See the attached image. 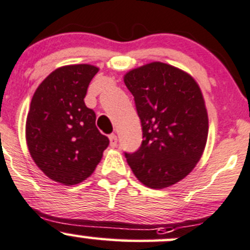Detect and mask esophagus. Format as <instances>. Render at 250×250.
<instances>
[{
	"label": "esophagus",
	"mask_w": 250,
	"mask_h": 250,
	"mask_svg": "<svg viewBox=\"0 0 250 250\" xmlns=\"http://www.w3.org/2000/svg\"><path fill=\"white\" fill-rule=\"evenodd\" d=\"M109 140H110V146L111 147H116L117 146L116 134H110V135H109Z\"/></svg>",
	"instance_id": "1"
}]
</instances>
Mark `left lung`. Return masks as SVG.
Here are the masks:
<instances>
[{
    "instance_id": "left-lung-1",
    "label": "left lung",
    "mask_w": 250,
    "mask_h": 250,
    "mask_svg": "<svg viewBox=\"0 0 250 250\" xmlns=\"http://www.w3.org/2000/svg\"><path fill=\"white\" fill-rule=\"evenodd\" d=\"M141 121L142 142L125 152L142 184L164 188L185 178L207 145L209 121L202 91L190 75L154 62L125 76Z\"/></svg>"
}]
</instances>
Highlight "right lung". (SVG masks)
I'll use <instances>...</instances> for the list:
<instances>
[{
  "label": "right lung",
  "instance_id": "add662e5",
  "mask_svg": "<svg viewBox=\"0 0 250 250\" xmlns=\"http://www.w3.org/2000/svg\"><path fill=\"white\" fill-rule=\"evenodd\" d=\"M98 68L68 65L57 68L38 86L26 122L33 160L48 178L75 185L95 171L109 145L96 127V114L85 105Z\"/></svg>",
  "mask_w": 250,
  "mask_h": 250
}]
</instances>
